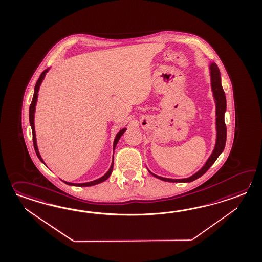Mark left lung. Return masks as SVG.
Wrapping results in <instances>:
<instances>
[{
    "instance_id": "8db88e82",
    "label": "left lung",
    "mask_w": 262,
    "mask_h": 262,
    "mask_svg": "<svg viewBox=\"0 0 262 262\" xmlns=\"http://www.w3.org/2000/svg\"><path fill=\"white\" fill-rule=\"evenodd\" d=\"M210 77H211V88H212L213 96L216 101V117H216L217 140H216L214 150L203 167L200 169L196 174H193L188 179L171 180V179L159 177L149 172L152 176L156 177L157 179H160L163 181H168V182H191V181H195L209 170V167L215 162L216 159L219 157L222 152L224 151L226 146V141H227V126L225 124V112L227 110V99H226V94L222 86L220 70L218 69L217 64L214 63L210 64Z\"/></svg>"
}]
</instances>
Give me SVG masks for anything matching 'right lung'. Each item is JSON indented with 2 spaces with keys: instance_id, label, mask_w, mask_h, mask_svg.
<instances>
[{
  "instance_id": "1",
  "label": "right lung",
  "mask_w": 262,
  "mask_h": 262,
  "mask_svg": "<svg viewBox=\"0 0 262 262\" xmlns=\"http://www.w3.org/2000/svg\"><path fill=\"white\" fill-rule=\"evenodd\" d=\"M48 70H49V69H47V70H44V71L41 73L40 76H39V78H38V80H37L36 83H35L34 97H33V99H32V102H31V104H30L29 108V120L30 124H31V127H32V133H33V143H34V147H35V153H36L37 157H38V159L40 160L42 163H44V162H43V160H42V158H41L40 154H39L38 149H37V145H36V139H35V124H34V114H35V104H36V99H37V92H38V89H39V86H40L42 80L44 79L45 74H46V72L48 71ZM125 130H126V128H123V129H121V130H120V132H119V133L117 134V137H116L115 142H114V150H115V148H116V145H117V143H118V141H119V139H120V137H121V136L123 135V134L125 133ZM113 166H114V160H113V163H112V165H111L109 171H108V172H107V173H106V174H105L103 177H101L100 179H99V180H96V181H90V182H86V183H70V182H66V181H64V183H67L68 185H75V186L81 187L92 186V185L99 184V183H100V182L106 181V180H107V179L110 177L111 173H112V171H113Z\"/></svg>"
}]
</instances>
